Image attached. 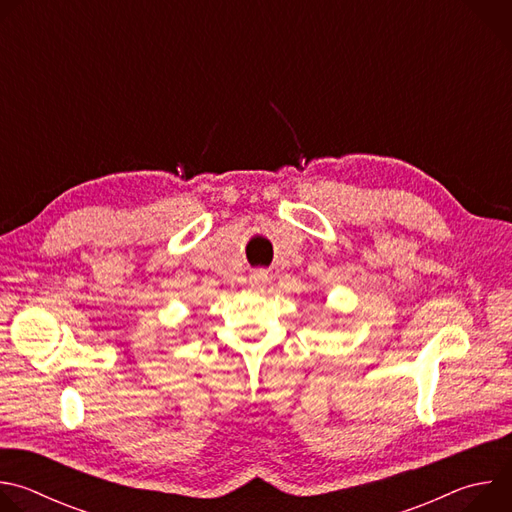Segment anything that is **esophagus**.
I'll use <instances>...</instances> for the list:
<instances>
[{
  "instance_id": "obj_1",
  "label": "esophagus",
  "mask_w": 512,
  "mask_h": 512,
  "mask_svg": "<svg viewBox=\"0 0 512 512\" xmlns=\"http://www.w3.org/2000/svg\"><path fill=\"white\" fill-rule=\"evenodd\" d=\"M249 279H251V283H253V285H263V283L267 281V271L257 269V271H253V273H251V277H249Z\"/></svg>"
}]
</instances>
